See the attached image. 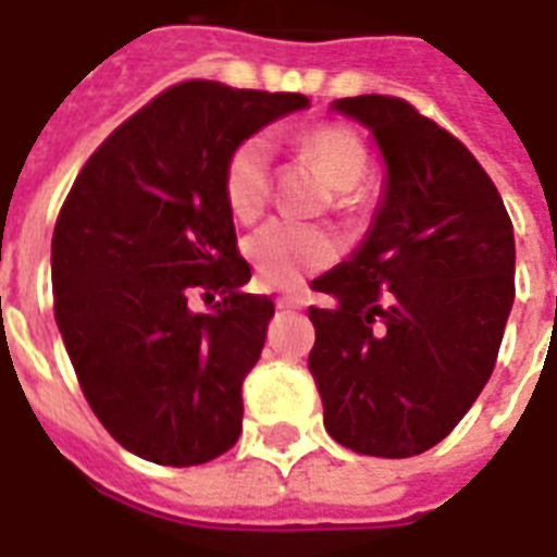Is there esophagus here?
Here are the masks:
<instances>
[{
  "label": "esophagus",
  "mask_w": 557,
  "mask_h": 557,
  "mask_svg": "<svg viewBox=\"0 0 557 557\" xmlns=\"http://www.w3.org/2000/svg\"><path fill=\"white\" fill-rule=\"evenodd\" d=\"M275 305H278V308H305V305H308V299H305L302 294H287V296H278V299H275Z\"/></svg>",
  "instance_id": "1"
}]
</instances>
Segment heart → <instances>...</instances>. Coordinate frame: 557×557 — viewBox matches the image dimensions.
Wrapping results in <instances>:
<instances>
[{"label": "heart", "instance_id": "b5f03b06", "mask_svg": "<svg viewBox=\"0 0 557 557\" xmlns=\"http://www.w3.org/2000/svg\"><path fill=\"white\" fill-rule=\"evenodd\" d=\"M305 154L325 166L334 184V208L355 211L361 205L363 175L370 170V152L361 135L343 123L313 125L296 137ZM223 199L234 220L252 223L263 214L273 187L270 140L249 135L232 146L223 164ZM246 258L263 287H296L305 275L323 270L337 258V237L323 225H299L273 220L246 237Z\"/></svg>", "mask_w": 557, "mask_h": 557}]
</instances>
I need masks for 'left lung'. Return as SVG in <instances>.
I'll return each instance as SVG.
<instances>
[{"label":"left lung","mask_w":557,"mask_h":557,"mask_svg":"<svg viewBox=\"0 0 557 557\" xmlns=\"http://www.w3.org/2000/svg\"><path fill=\"white\" fill-rule=\"evenodd\" d=\"M375 135L387 194L358 252L311 287L308 355L334 441L411 458L470 411L513 305V225L475 154L399 96L337 99Z\"/></svg>","instance_id":"left-lung-1"}]
</instances>
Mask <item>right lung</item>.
Masks as SVG:
<instances>
[{"mask_svg":"<svg viewBox=\"0 0 557 557\" xmlns=\"http://www.w3.org/2000/svg\"><path fill=\"white\" fill-rule=\"evenodd\" d=\"M305 104L205 78L166 87L104 137L61 205L55 323L87 405L146 461L194 467L240 437L275 305L240 294L252 270L220 178L237 140Z\"/></svg>","mask_w":557,"mask_h":557,"instance_id":"add662e5","label":"right lung"}]
</instances>
